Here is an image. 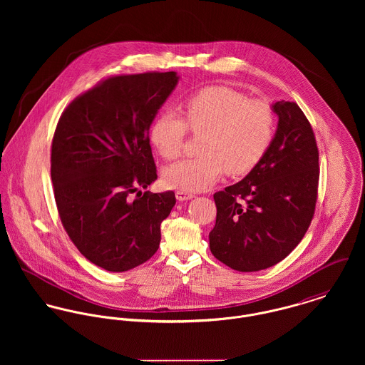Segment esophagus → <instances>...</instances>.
I'll return each mask as SVG.
<instances>
[{"label": "esophagus", "mask_w": 365, "mask_h": 365, "mask_svg": "<svg viewBox=\"0 0 365 365\" xmlns=\"http://www.w3.org/2000/svg\"><path fill=\"white\" fill-rule=\"evenodd\" d=\"M195 195L191 194V192H185V191H177L175 192V198L178 201H188V200H192Z\"/></svg>", "instance_id": "1"}]
</instances>
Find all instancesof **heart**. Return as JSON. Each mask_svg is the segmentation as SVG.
Returning <instances> with one entry per match:
<instances>
[{
  "label": "heart",
  "instance_id": "heart-1",
  "mask_svg": "<svg viewBox=\"0 0 365 365\" xmlns=\"http://www.w3.org/2000/svg\"><path fill=\"white\" fill-rule=\"evenodd\" d=\"M184 116L161 112L150 128V142L158 155L173 160L181 153L187 126L205 133L202 156L184 158L163 173L167 187L185 192L209 188L225 170L242 175L257 165L274 135V112L268 103L249 100L227 87H209L184 105Z\"/></svg>",
  "mask_w": 365,
  "mask_h": 365
}]
</instances>
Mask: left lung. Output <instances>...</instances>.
Returning a JSON list of instances; mask_svg holds the SVG:
<instances>
[{
  "mask_svg": "<svg viewBox=\"0 0 365 365\" xmlns=\"http://www.w3.org/2000/svg\"><path fill=\"white\" fill-rule=\"evenodd\" d=\"M271 108L278 123L267 152L242 181L213 195L209 249L242 272L284 260L305 236L316 205L319 152L311 123L295 103Z\"/></svg>",
  "mask_w": 365,
  "mask_h": 365,
  "instance_id": "left-lung-1",
  "label": "left lung"
}]
</instances>
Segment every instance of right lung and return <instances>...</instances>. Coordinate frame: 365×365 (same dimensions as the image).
Returning a JSON list of instances; mask_svg holds the SVG:
<instances>
[{
  "instance_id": "1",
  "label": "right lung",
  "mask_w": 365,
  "mask_h": 365,
  "mask_svg": "<svg viewBox=\"0 0 365 365\" xmlns=\"http://www.w3.org/2000/svg\"><path fill=\"white\" fill-rule=\"evenodd\" d=\"M178 80L175 71L110 77L76 98L57 123L52 181L58 215L78 252L106 271L149 260L175 205L173 191L142 195L139 188L157 180L149 129Z\"/></svg>"
}]
</instances>
